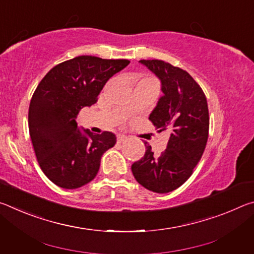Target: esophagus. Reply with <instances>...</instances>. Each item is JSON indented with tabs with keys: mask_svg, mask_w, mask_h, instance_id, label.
<instances>
[{
	"mask_svg": "<svg viewBox=\"0 0 254 254\" xmlns=\"http://www.w3.org/2000/svg\"><path fill=\"white\" fill-rule=\"evenodd\" d=\"M127 140V136L124 135V134H119L118 135V142L121 143V142H124V141Z\"/></svg>",
	"mask_w": 254,
	"mask_h": 254,
	"instance_id": "esophagus-1",
	"label": "esophagus"
}]
</instances>
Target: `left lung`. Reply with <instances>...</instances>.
Here are the masks:
<instances>
[{
  "label": "left lung",
  "mask_w": 254,
  "mask_h": 254,
  "mask_svg": "<svg viewBox=\"0 0 254 254\" xmlns=\"http://www.w3.org/2000/svg\"><path fill=\"white\" fill-rule=\"evenodd\" d=\"M160 80L162 95L149 115L158 132L170 137L159 156L144 142L145 153L131 167L141 186L166 194L190 177L207 143L209 117L205 94L187 71L162 60H140Z\"/></svg>",
  "instance_id": "obj_1"
}]
</instances>
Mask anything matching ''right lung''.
Listing matches in <instances>:
<instances>
[{
	"instance_id": "obj_1",
	"label": "right lung",
	"mask_w": 254,
	"mask_h": 254,
	"mask_svg": "<svg viewBox=\"0 0 254 254\" xmlns=\"http://www.w3.org/2000/svg\"><path fill=\"white\" fill-rule=\"evenodd\" d=\"M128 64L78 56L55 66L38 85L30 102L29 132L41 170L57 186L76 189L92 182L103 153L117 143L114 133L94 134L77 127L76 119Z\"/></svg>"
}]
</instances>
